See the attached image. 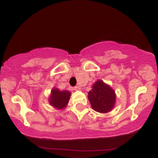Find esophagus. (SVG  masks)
Returning a JSON list of instances; mask_svg holds the SVG:
<instances>
[{
	"mask_svg": "<svg viewBox=\"0 0 158 158\" xmlns=\"http://www.w3.org/2000/svg\"><path fill=\"white\" fill-rule=\"evenodd\" d=\"M74 90H80L81 88L79 86H76V87H74Z\"/></svg>",
	"mask_w": 158,
	"mask_h": 158,
	"instance_id": "obj_1",
	"label": "esophagus"
}]
</instances>
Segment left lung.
<instances>
[{
	"instance_id": "8db88e82",
	"label": "left lung",
	"mask_w": 158,
	"mask_h": 158,
	"mask_svg": "<svg viewBox=\"0 0 158 158\" xmlns=\"http://www.w3.org/2000/svg\"><path fill=\"white\" fill-rule=\"evenodd\" d=\"M88 100L92 108L99 113H108L116 102L115 91L102 80H97L88 92Z\"/></svg>"
}]
</instances>
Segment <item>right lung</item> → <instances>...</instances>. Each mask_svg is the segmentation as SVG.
Masks as SVG:
<instances>
[{
  "label": "right lung",
  "mask_w": 158,
  "mask_h": 158,
  "mask_svg": "<svg viewBox=\"0 0 158 158\" xmlns=\"http://www.w3.org/2000/svg\"><path fill=\"white\" fill-rule=\"evenodd\" d=\"M70 95L71 93L68 90H60L58 88H53L49 97V103L56 109H64L68 106Z\"/></svg>",
  "instance_id": "obj_1"
}]
</instances>
